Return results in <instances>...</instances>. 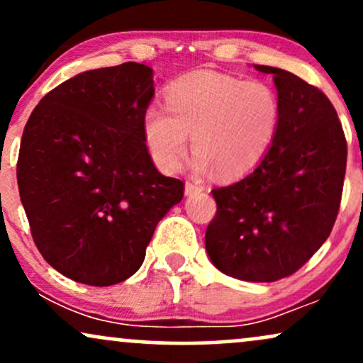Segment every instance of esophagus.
<instances>
[{
  "mask_svg": "<svg viewBox=\"0 0 363 363\" xmlns=\"http://www.w3.org/2000/svg\"><path fill=\"white\" fill-rule=\"evenodd\" d=\"M186 194L191 196V194H196V193H201V191H205V186L203 184H198V182H193V181H186Z\"/></svg>",
  "mask_w": 363,
  "mask_h": 363,
  "instance_id": "34e87169",
  "label": "esophagus"
}]
</instances>
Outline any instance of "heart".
<instances>
[{"mask_svg": "<svg viewBox=\"0 0 363 363\" xmlns=\"http://www.w3.org/2000/svg\"><path fill=\"white\" fill-rule=\"evenodd\" d=\"M167 108L150 106L143 118L145 143L164 172L181 167L191 135L196 172L244 176L269 152L281 121L272 85L210 69L177 78L167 90Z\"/></svg>", "mask_w": 363, "mask_h": 363, "instance_id": "obj_1", "label": "heart"}]
</instances>
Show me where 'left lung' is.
I'll use <instances>...</instances> for the list:
<instances>
[{
	"instance_id": "left-lung-1",
	"label": "left lung",
	"mask_w": 363,
	"mask_h": 363,
	"mask_svg": "<svg viewBox=\"0 0 363 363\" xmlns=\"http://www.w3.org/2000/svg\"><path fill=\"white\" fill-rule=\"evenodd\" d=\"M272 73L281 104L277 138L252 172L211 191L216 213L205 245L220 272L244 281H277L301 269L338 216L347 140L335 107L297 74Z\"/></svg>"
}]
</instances>
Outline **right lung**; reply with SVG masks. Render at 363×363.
Segmentation results:
<instances>
[{"instance_id":"1","label":"right lung","mask_w":363,"mask_h":363,"mask_svg":"<svg viewBox=\"0 0 363 363\" xmlns=\"http://www.w3.org/2000/svg\"><path fill=\"white\" fill-rule=\"evenodd\" d=\"M153 94L147 65L90 69L44 95L25 124L20 199L37 249L66 278L109 286L135 274L157 223L184 196L145 143Z\"/></svg>"}]
</instances>
